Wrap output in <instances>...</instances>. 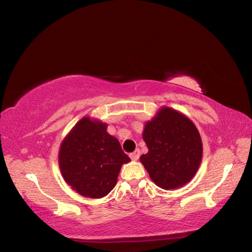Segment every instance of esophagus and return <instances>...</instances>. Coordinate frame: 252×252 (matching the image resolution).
Masks as SVG:
<instances>
[{
	"mask_svg": "<svg viewBox=\"0 0 252 252\" xmlns=\"http://www.w3.org/2000/svg\"><path fill=\"white\" fill-rule=\"evenodd\" d=\"M129 157H130V158H131L132 161H137L138 158H139V157H140V151H139V150L133 151L132 153H130Z\"/></svg>",
	"mask_w": 252,
	"mask_h": 252,
	"instance_id": "esophagus-1",
	"label": "esophagus"
}]
</instances>
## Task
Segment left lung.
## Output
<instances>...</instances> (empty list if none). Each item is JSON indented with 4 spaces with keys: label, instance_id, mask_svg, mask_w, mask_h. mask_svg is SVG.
<instances>
[{
    "label": "left lung",
    "instance_id": "left-lung-1",
    "mask_svg": "<svg viewBox=\"0 0 252 252\" xmlns=\"http://www.w3.org/2000/svg\"><path fill=\"white\" fill-rule=\"evenodd\" d=\"M142 138L148 153L140 162L157 186L168 190L191 181L201 163L202 141L187 116L164 106L146 123Z\"/></svg>",
    "mask_w": 252,
    "mask_h": 252
}]
</instances>
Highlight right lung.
<instances>
[{"instance_id":"add662e5","label":"right lung","mask_w":252,"mask_h":252,"mask_svg":"<svg viewBox=\"0 0 252 252\" xmlns=\"http://www.w3.org/2000/svg\"><path fill=\"white\" fill-rule=\"evenodd\" d=\"M107 125L84 117L62 141L59 165L64 181L87 198L105 197L115 187L122 165L130 161Z\"/></svg>"}]
</instances>
